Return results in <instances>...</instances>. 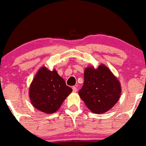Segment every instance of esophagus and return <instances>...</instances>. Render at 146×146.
Returning a JSON list of instances; mask_svg holds the SVG:
<instances>
[{
    "instance_id": "obj_1",
    "label": "esophagus",
    "mask_w": 146,
    "mask_h": 146,
    "mask_svg": "<svg viewBox=\"0 0 146 146\" xmlns=\"http://www.w3.org/2000/svg\"><path fill=\"white\" fill-rule=\"evenodd\" d=\"M73 88V91L74 92V93H76V92H77V90H78V89H77V88H76V87L73 86V88Z\"/></svg>"
}]
</instances>
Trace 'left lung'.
<instances>
[{
  "label": "left lung",
  "instance_id": "obj_1",
  "mask_svg": "<svg viewBox=\"0 0 146 146\" xmlns=\"http://www.w3.org/2000/svg\"><path fill=\"white\" fill-rule=\"evenodd\" d=\"M84 83L78 93L87 108L93 113L108 111L119 100L121 88L119 81L110 70L101 64L85 68Z\"/></svg>",
  "mask_w": 146,
  "mask_h": 146
}]
</instances>
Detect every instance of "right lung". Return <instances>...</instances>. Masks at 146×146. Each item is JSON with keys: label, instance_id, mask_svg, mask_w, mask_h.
Segmentation results:
<instances>
[{"label": "right lung", "instance_id": "1", "mask_svg": "<svg viewBox=\"0 0 146 146\" xmlns=\"http://www.w3.org/2000/svg\"><path fill=\"white\" fill-rule=\"evenodd\" d=\"M56 70L49 71L45 66L35 75L29 90L33 107L44 113H55L72 92Z\"/></svg>", "mask_w": 146, "mask_h": 146}]
</instances>
